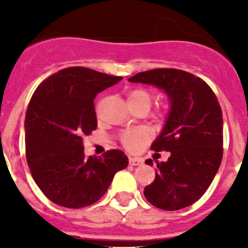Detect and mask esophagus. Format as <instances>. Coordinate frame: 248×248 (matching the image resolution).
I'll return each instance as SVG.
<instances>
[{"mask_svg":"<svg viewBox=\"0 0 248 248\" xmlns=\"http://www.w3.org/2000/svg\"><path fill=\"white\" fill-rule=\"evenodd\" d=\"M144 163V160L141 157H129V164L133 166H137V165H141Z\"/></svg>","mask_w":248,"mask_h":248,"instance_id":"obj_1","label":"esophagus"}]
</instances>
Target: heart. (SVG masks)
Returning a JSON list of instances; mask_svg holds the SVG:
<instances>
[{
  "instance_id": "b5f03b06",
  "label": "heart",
  "mask_w": 248,
  "mask_h": 248,
  "mask_svg": "<svg viewBox=\"0 0 248 248\" xmlns=\"http://www.w3.org/2000/svg\"><path fill=\"white\" fill-rule=\"evenodd\" d=\"M126 102H128L129 107L144 104L149 108L151 103H153V95H151V93L148 89L137 88L129 92L128 95H126ZM150 135H149V133L145 129L135 128L122 131L119 135V139L124 148H126L130 151H138L146 143Z\"/></svg>"
}]
</instances>
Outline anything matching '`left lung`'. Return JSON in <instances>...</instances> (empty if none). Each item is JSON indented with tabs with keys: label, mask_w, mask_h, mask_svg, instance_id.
Returning <instances> with one entry per match:
<instances>
[{
	"label": "left lung",
	"mask_w": 248,
	"mask_h": 248,
	"mask_svg": "<svg viewBox=\"0 0 248 248\" xmlns=\"http://www.w3.org/2000/svg\"><path fill=\"white\" fill-rule=\"evenodd\" d=\"M129 82L153 84L166 92L171 109L151 149L170 151L156 163L154 181L144 196L157 209L175 211L195 203L209 189L223 154L222 110L210 85L189 72L157 68L140 72ZM153 165V160L145 161Z\"/></svg>",
	"instance_id": "left-lung-1"
}]
</instances>
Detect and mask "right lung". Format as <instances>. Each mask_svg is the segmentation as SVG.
Here are the masks:
<instances>
[{
  "mask_svg": "<svg viewBox=\"0 0 248 248\" xmlns=\"http://www.w3.org/2000/svg\"><path fill=\"white\" fill-rule=\"evenodd\" d=\"M122 77L69 67L37 87L26 111V157L33 180L52 202L80 209L97 202L128 156L111 149L84 155L83 137L97 129L94 98Z\"/></svg>",
  "mask_w": 248,
  "mask_h": 248,
  "instance_id": "1",
  "label": "right lung"
}]
</instances>
